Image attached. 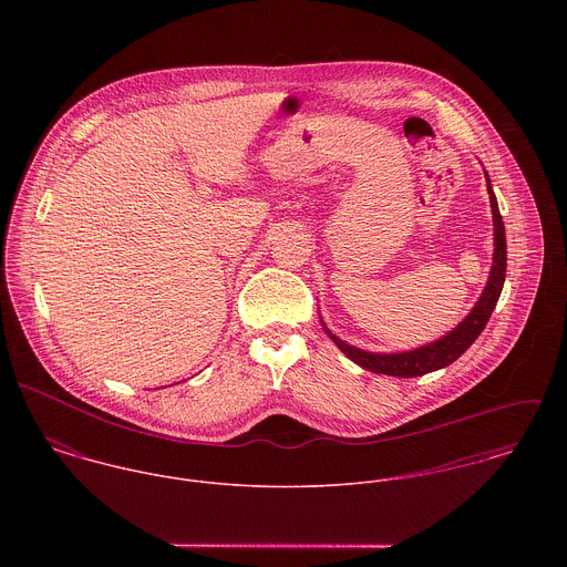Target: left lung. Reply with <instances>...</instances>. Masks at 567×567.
I'll return each mask as SVG.
<instances>
[{
    "instance_id": "left-lung-1",
    "label": "left lung",
    "mask_w": 567,
    "mask_h": 567,
    "mask_svg": "<svg viewBox=\"0 0 567 567\" xmlns=\"http://www.w3.org/2000/svg\"><path fill=\"white\" fill-rule=\"evenodd\" d=\"M486 189H488V198H491V212H493V240H495V250H493V266H491V275L486 281L485 292L478 299L476 308L470 312V317L454 327L447 336H443L436 342H430L425 347H419L414 351H405V353H369L362 349H355L347 342H342L340 338H336L329 329H324L329 333V338L338 344V349L353 360L355 364H360L367 371L373 373H382V375H395V378H416V375H425L430 371L443 369L447 364H452L456 358H461L470 344L483 333L485 324L491 319V312L499 299L502 286H504V277H506V236H504V223L497 209V200L495 194L491 189L488 176H486Z\"/></svg>"
}]
</instances>
